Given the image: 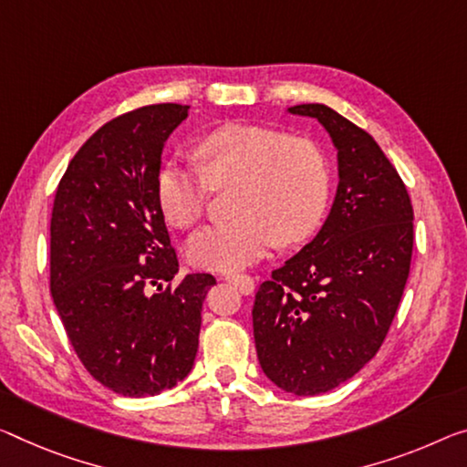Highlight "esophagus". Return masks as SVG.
Wrapping results in <instances>:
<instances>
[{
    "label": "esophagus",
    "mask_w": 467,
    "mask_h": 467,
    "mask_svg": "<svg viewBox=\"0 0 467 467\" xmlns=\"http://www.w3.org/2000/svg\"><path fill=\"white\" fill-rule=\"evenodd\" d=\"M223 279L235 284L242 294H253L254 292V279L244 274H223Z\"/></svg>",
    "instance_id": "obj_1"
}]
</instances>
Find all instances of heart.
<instances>
[{
    "label": "heart",
    "mask_w": 467,
    "mask_h": 467,
    "mask_svg": "<svg viewBox=\"0 0 467 467\" xmlns=\"http://www.w3.org/2000/svg\"><path fill=\"white\" fill-rule=\"evenodd\" d=\"M198 167L169 159L156 173V204L169 225L188 229L202 217L211 188L234 185V221L202 227L188 258L202 269L248 267L275 242L308 238L326 214L329 175L324 154L306 138L261 125L229 123L198 140Z\"/></svg>",
    "instance_id": "obj_1"
}]
</instances>
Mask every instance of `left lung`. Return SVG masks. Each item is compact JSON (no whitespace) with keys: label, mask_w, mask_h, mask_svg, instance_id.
Returning <instances> with one entry per match:
<instances>
[{"label":"left lung","mask_w":467,"mask_h":467,"mask_svg":"<svg viewBox=\"0 0 467 467\" xmlns=\"http://www.w3.org/2000/svg\"><path fill=\"white\" fill-rule=\"evenodd\" d=\"M288 112L317 119L329 133L338 190L319 234L261 284L253 327L265 376L315 397L353 378L382 347L411 267L413 206L368 131L324 104Z\"/></svg>","instance_id":"left-lung-1"}]
</instances>
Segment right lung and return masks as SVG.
<instances>
[{
    "label": "right lung",
    "mask_w": 467,
    "mask_h": 467,
    "mask_svg": "<svg viewBox=\"0 0 467 467\" xmlns=\"http://www.w3.org/2000/svg\"><path fill=\"white\" fill-rule=\"evenodd\" d=\"M190 106H143L99 127L60 179L49 225V290L85 369L123 397H154L190 374L211 274L171 288L179 263L154 182ZM167 281L170 285L164 286Z\"/></svg>",
    "instance_id": "obj_1"
}]
</instances>
